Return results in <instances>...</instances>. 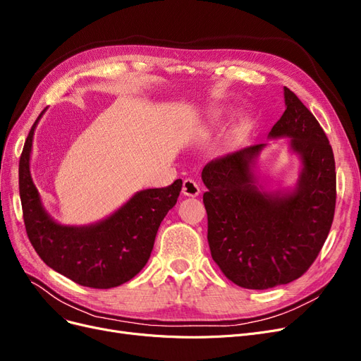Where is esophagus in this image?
I'll use <instances>...</instances> for the list:
<instances>
[{
  "instance_id": "obj_1",
  "label": "esophagus",
  "mask_w": 361,
  "mask_h": 361,
  "mask_svg": "<svg viewBox=\"0 0 361 361\" xmlns=\"http://www.w3.org/2000/svg\"><path fill=\"white\" fill-rule=\"evenodd\" d=\"M199 193H200L199 184H197L195 180H192V178H185V180L183 181V195H184V196L196 197Z\"/></svg>"
}]
</instances>
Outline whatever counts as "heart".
<instances>
[{
	"label": "heart",
	"mask_w": 361,
	"mask_h": 361,
	"mask_svg": "<svg viewBox=\"0 0 361 361\" xmlns=\"http://www.w3.org/2000/svg\"><path fill=\"white\" fill-rule=\"evenodd\" d=\"M218 121H219V115H218V114L212 115V118H211V122H212V123H216Z\"/></svg>",
	"instance_id": "1"
}]
</instances>
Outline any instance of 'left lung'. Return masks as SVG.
I'll return each instance as SVG.
<instances>
[{"label": "left lung", "instance_id": "left-lung-1", "mask_svg": "<svg viewBox=\"0 0 361 361\" xmlns=\"http://www.w3.org/2000/svg\"><path fill=\"white\" fill-rule=\"evenodd\" d=\"M286 111L269 133L288 138L301 161L292 189L265 190L255 172L267 143L211 161L202 169L208 192V243L212 259L233 283L269 289L301 277L317 258L331 230L336 172L329 140L304 103L283 88Z\"/></svg>", "mask_w": 361, "mask_h": 361}]
</instances>
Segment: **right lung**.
Masks as SVG:
<instances>
[{"mask_svg":"<svg viewBox=\"0 0 361 361\" xmlns=\"http://www.w3.org/2000/svg\"><path fill=\"white\" fill-rule=\"evenodd\" d=\"M30 128L19 162V192L27 238L39 258L75 283L111 289L131 280L150 258L156 233L181 192V180L164 189L137 192L100 221L65 226L45 211L30 177V152L37 125Z\"/></svg>","mask_w":361,"mask_h":361,"instance_id":"1","label":"right lung"}]
</instances>
